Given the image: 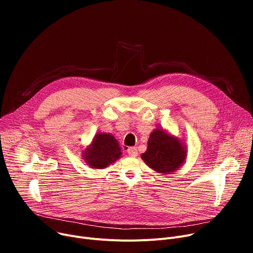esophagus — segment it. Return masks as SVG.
Returning a JSON list of instances; mask_svg holds the SVG:
<instances>
[{
  "instance_id": "obj_1",
  "label": "esophagus",
  "mask_w": 253,
  "mask_h": 253,
  "mask_svg": "<svg viewBox=\"0 0 253 253\" xmlns=\"http://www.w3.org/2000/svg\"><path fill=\"white\" fill-rule=\"evenodd\" d=\"M127 154H128V156H130V157H137L138 152H137V149H136V148H129V149L127 150Z\"/></svg>"
}]
</instances>
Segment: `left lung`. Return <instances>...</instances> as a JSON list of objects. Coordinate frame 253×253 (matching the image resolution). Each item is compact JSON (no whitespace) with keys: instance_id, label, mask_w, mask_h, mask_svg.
<instances>
[{"instance_id":"obj_1","label":"left lung","mask_w":253,"mask_h":253,"mask_svg":"<svg viewBox=\"0 0 253 253\" xmlns=\"http://www.w3.org/2000/svg\"><path fill=\"white\" fill-rule=\"evenodd\" d=\"M187 153L185 142L158 127L150 134L148 150L141 154V159L158 173L171 174L185 163Z\"/></svg>"}]
</instances>
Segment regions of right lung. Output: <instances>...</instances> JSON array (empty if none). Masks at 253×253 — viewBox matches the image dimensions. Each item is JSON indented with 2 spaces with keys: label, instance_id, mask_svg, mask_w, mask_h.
<instances>
[{
  "label": "right lung",
  "instance_id": "add662e5",
  "mask_svg": "<svg viewBox=\"0 0 253 253\" xmlns=\"http://www.w3.org/2000/svg\"><path fill=\"white\" fill-rule=\"evenodd\" d=\"M85 163L94 169H104L122 157L119 141L111 133L97 132L82 151Z\"/></svg>",
  "mask_w": 253,
  "mask_h": 253
}]
</instances>
